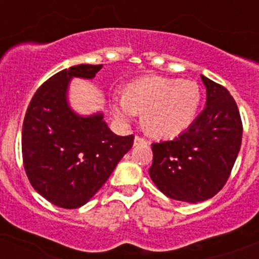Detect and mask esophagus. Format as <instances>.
<instances>
[{"instance_id":"1","label":"esophagus","mask_w":259,"mask_h":259,"mask_svg":"<svg viewBox=\"0 0 259 259\" xmlns=\"http://www.w3.org/2000/svg\"><path fill=\"white\" fill-rule=\"evenodd\" d=\"M141 144H148V141H146V140H144V138L136 136V137H134V145L137 146V145H141Z\"/></svg>"}]
</instances>
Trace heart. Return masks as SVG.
I'll list each match as a JSON object with an SVG mask.
<instances>
[{"instance_id": "heart-1", "label": "heart", "mask_w": 259, "mask_h": 259, "mask_svg": "<svg viewBox=\"0 0 259 259\" xmlns=\"http://www.w3.org/2000/svg\"><path fill=\"white\" fill-rule=\"evenodd\" d=\"M201 103V90L193 80L149 76L129 83L125 93L111 94V109L122 122L142 111V126L150 136L173 138L191 127Z\"/></svg>"}]
</instances>
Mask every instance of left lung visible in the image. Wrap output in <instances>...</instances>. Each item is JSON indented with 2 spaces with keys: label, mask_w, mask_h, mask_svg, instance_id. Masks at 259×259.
Listing matches in <instances>:
<instances>
[{
  "label": "left lung",
  "mask_w": 259,
  "mask_h": 259,
  "mask_svg": "<svg viewBox=\"0 0 259 259\" xmlns=\"http://www.w3.org/2000/svg\"><path fill=\"white\" fill-rule=\"evenodd\" d=\"M205 107L189 129L152 145L149 176L164 195L185 203L215 196L226 184L242 142L238 106L221 84L200 75Z\"/></svg>",
  "instance_id": "8db88e82"
}]
</instances>
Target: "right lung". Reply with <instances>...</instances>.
<instances>
[{
    "label": "right lung",
    "mask_w": 259,
    "mask_h": 259,
    "mask_svg": "<svg viewBox=\"0 0 259 259\" xmlns=\"http://www.w3.org/2000/svg\"><path fill=\"white\" fill-rule=\"evenodd\" d=\"M101 66L79 64L50 78L32 98L22 125V160L34 191L62 208H79L105 184L133 146L103 113L79 114L70 103L74 78L94 79Z\"/></svg>",
    "instance_id": "add662e5"
}]
</instances>
